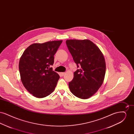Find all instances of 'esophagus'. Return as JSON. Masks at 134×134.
Wrapping results in <instances>:
<instances>
[{"label": "esophagus", "instance_id": "obj_1", "mask_svg": "<svg viewBox=\"0 0 134 134\" xmlns=\"http://www.w3.org/2000/svg\"><path fill=\"white\" fill-rule=\"evenodd\" d=\"M65 74V72H61V73H60V75H61V76H64Z\"/></svg>", "mask_w": 134, "mask_h": 134}]
</instances>
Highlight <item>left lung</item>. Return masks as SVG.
<instances>
[{"instance_id":"8db88e82","label":"left lung","mask_w":134,"mask_h":134,"mask_svg":"<svg viewBox=\"0 0 134 134\" xmlns=\"http://www.w3.org/2000/svg\"><path fill=\"white\" fill-rule=\"evenodd\" d=\"M66 43L79 68L69 83V89L77 97L88 99L96 93L103 82L106 71L104 57L99 48L89 40L71 39L66 40Z\"/></svg>"}]
</instances>
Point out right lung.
<instances>
[{
  "instance_id": "add662e5",
  "label": "right lung",
  "mask_w": 134,
  "mask_h": 134,
  "mask_svg": "<svg viewBox=\"0 0 134 134\" xmlns=\"http://www.w3.org/2000/svg\"><path fill=\"white\" fill-rule=\"evenodd\" d=\"M62 40L29 46L20 57V79L26 89L37 98L49 96L55 88L60 76L50 66L54 62L55 53Z\"/></svg>"
}]
</instances>
